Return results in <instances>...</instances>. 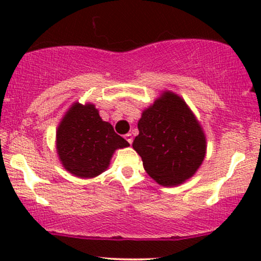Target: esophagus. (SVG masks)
Wrapping results in <instances>:
<instances>
[{
    "label": "esophagus",
    "instance_id": "1",
    "mask_svg": "<svg viewBox=\"0 0 261 261\" xmlns=\"http://www.w3.org/2000/svg\"><path fill=\"white\" fill-rule=\"evenodd\" d=\"M125 139H126V141H127L128 143H130V145H131V143H133V135H131V134L125 135Z\"/></svg>",
    "mask_w": 261,
    "mask_h": 261
}]
</instances>
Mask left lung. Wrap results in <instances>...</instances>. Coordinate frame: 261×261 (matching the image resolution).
Listing matches in <instances>:
<instances>
[{"label":"left lung","instance_id":"1","mask_svg":"<svg viewBox=\"0 0 261 261\" xmlns=\"http://www.w3.org/2000/svg\"><path fill=\"white\" fill-rule=\"evenodd\" d=\"M133 147L143 168L163 187L181 184L195 174L206 153L205 135L187 103L166 92L142 113Z\"/></svg>","mask_w":261,"mask_h":261}]
</instances>
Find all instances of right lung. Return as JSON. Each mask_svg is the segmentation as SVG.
<instances>
[{
	"label": "right lung",
	"instance_id": "1",
	"mask_svg": "<svg viewBox=\"0 0 261 261\" xmlns=\"http://www.w3.org/2000/svg\"><path fill=\"white\" fill-rule=\"evenodd\" d=\"M56 148L62 166L80 178H93L104 172L116 148L128 142L103 121L93 104H73L60 122Z\"/></svg>",
	"mask_w": 261,
	"mask_h": 261
}]
</instances>
